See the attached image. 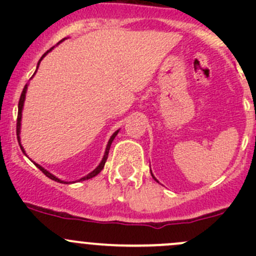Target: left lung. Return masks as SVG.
I'll list each match as a JSON object with an SVG mask.
<instances>
[{
    "label": "left lung",
    "mask_w": 256,
    "mask_h": 256,
    "mask_svg": "<svg viewBox=\"0 0 256 256\" xmlns=\"http://www.w3.org/2000/svg\"><path fill=\"white\" fill-rule=\"evenodd\" d=\"M151 176H152V177H154V180H156V182H158V180H156V177H154V174H152V172H151Z\"/></svg>",
    "instance_id": "obj_1"
}]
</instances>
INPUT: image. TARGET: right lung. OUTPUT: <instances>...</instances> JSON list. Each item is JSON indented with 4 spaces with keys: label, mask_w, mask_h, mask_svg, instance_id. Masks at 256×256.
<instances>
[{
    "label": "right lung",
    "mask_w": 256,
    "mask_h": 256,
    "mask_svg": "<svg viewBox=\"0 0 256 256\" xmlns=\"http://www.w3.org/2000/svg\"><path fill=\"white\" fill-rule=\"evenodd\" d=\"M64 40H66V38H64ZM64 40H62L60 42H59V43H62V42H63ZM59 43H58V44H59ZM58 44H56V46H58ZM53 49H54V47H52L50 49H49V50H47V52H46L44 54H43V56H42V58H40V62H38V64H37V69H38V66H40V62H42V59L44 58L46 56H47V54L49 53V52H52V50H53ZM36 72H37V70H36ZM34 74H36V73H34ZM27 88H28V84H26V85H24V88H23V92H22V94H20V102H18V118H17V140H18V144H20V150H22V152H23V154H26V156H27V154H26L24 148H23V147H22V144H20V121H22V110H23V105H24V100H26V92H27ZM118 131H120V130H116L115 132H114L112 135V138H110L109 142H108V144H106V148H105V154H104V157H102V162H100V164H99V166H98L94 170V171H92V172H90V174H88L86 176L82 177V178H80V180H78V182H80V180H90V178L95 177V176H96V174H99L100 172H102V170L104 168V166H105V162H106V160H108V154H109V150H110V146H112V144L114 138H116V135H118ZM34 164H36V166L38 167V168L40 170V171L43 172V174H46V176H47L48 178H50V180H56V182H59V183H64V184H69V183H70V182H66V180H59L58 177H56V176H54V174H52L50 172H48L47 170H44V168H43V167L40 166V164H36V162H34Z\"/></svg>",
    "instance_id": "obj_1"
}]
</instances>
